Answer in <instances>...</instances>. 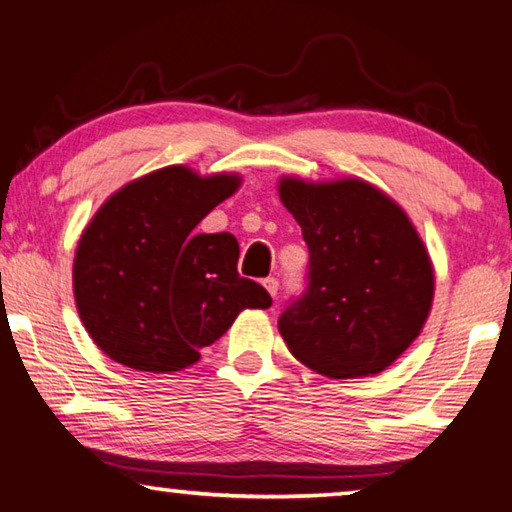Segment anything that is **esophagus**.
I'll use <instances>...</instances> for the list:
<instances>
[{"label": "esophagus", "instance_id": "34e87169", "mask_svg": "<svg viewBox=\"0 0 512 512\" xmlns=\"http://www.w3.org/2000/svg\"><path fill=\"white\" fill-rule=\"evenodd\" d=\"M262 284H264V289H266L268 293H271V296H273V298L277 296V287H280V284H277V280H275V277H266V280H264Z\"/></svg>", "mask_w": 512, "mask_h": 512}]
</instances>
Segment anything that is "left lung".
Segmentation results:
<instances>
[{"label":"left lung","instance_id":"obj_1","mask_svg":"<svg viewBox=\"0 0 512 512\" xmlns=\"http://www.w3.org/2000/svg\"><path fill=\"white\" fill-rule=\"evenodd\" d=\"M309 246V287L277 320L289 352L329 379L384 372L433 305L429 250L400 205L361 178L277 180Z\"/></svg>","mask_w":512,"mask_h":512}]
</instances>
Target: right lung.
<instances>
[{
  "label": "right lung",
  "mask_w": 512,
  "mask_h": 512,
  "mask_svg": "<svg viewBox=\"0 0 512 512\" xmlns=\"http://www.w3.org/2000/svg\"><path fill=\"white\" fill-rule=\"evenodd\" d=\"M241 187L239 173L201 176L169 164L126 183L85 225L74 253V300L90 339L112 361L178 372L268 291L237 273L230 232L194 228Z\"/></svg>",
  "instance_id": "right-lung-1"
}]
</instances>
